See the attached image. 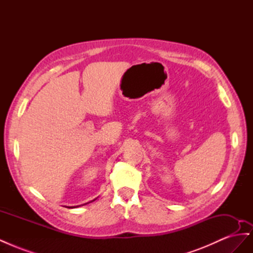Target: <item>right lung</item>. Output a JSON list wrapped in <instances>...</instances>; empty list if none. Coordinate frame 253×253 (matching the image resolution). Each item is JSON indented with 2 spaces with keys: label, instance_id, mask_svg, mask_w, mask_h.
Instances as JSON below:
<instances>
[{
  "label": "right lung",
  "instance_id": "add662e5",
  "mask_svg": "<svg viewBox=\"0 0 253 253\" xmlns=\"http://www.w3.org/2000/svg\"><path fill=\"white\" fill-rule=\"evenodd\" d=\"M95 200H96V198H95ZM95 200H93L91 202H94ZM87 204H88V203H87ZM77 207H79V206H77ZM77 207H67V208H77Z\"/></svg>",
  "mask_w": 253,
  "mask_h": 253
}]
</instances>
